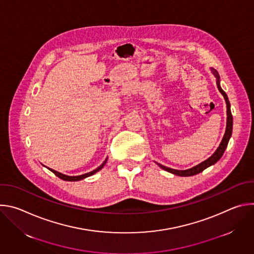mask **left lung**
I'll list each match as a JSON object with an SVG mask.
<instances>
[{
  "mask_svg": "<svg viewBox=\"0 0 254 254\" xmlns=\"http://www.w3.org/2000/svg\"><path fill=\"white\" fill-rule=\"evenodd\" d=\"M213 73L214 75L216 76L217 78V87H218L219 91L222 93V95L224 96L225 98V101H226V104H227V125H226V130H225V134L222 138V141L220 143V146L218 147V149L216 150V152L206 161L202 162L201 164L197 165L196 167L194 168H191L189 170H184V171H180V170H174V169H171V168H168V167H165L161 164H158L160 166V168H162L163 170L165 171H168L172 174H175V175H178V176H182V177H188V176H194V175H197L201 172H203L205 169H207L208 167H210L211 165H214L216 162H218L220 160V158L223 156L224 152H225V149L227 148V144H228V141H229V138L232 134V127H233V119H232V114H231V111H230V102L228 100V97H227V94L222 90V88L220 87V84H219V74L218 72H217L215 69H213Z\"/></svg>",
  "mask_w": 254,
  "mask_h": 254,
  "instance_id": "obj_1",
  "label": "left lung"
}]
</instances>
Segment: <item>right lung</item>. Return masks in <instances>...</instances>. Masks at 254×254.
<instances>
[{"mask_svg":"<svg viewBox=\"0 0 254 254\" xmlns=\"http://www.w3.org/2000/svg\"><path fill=\"white\" fill-rule=\"evenodd\" d=\"M105 163H106V160H105V161L102 163V165L99 166L97 169H95V170H93V171H91V172H89V173H86V174H83V175H80V176H73V177H72V176L63 175V174H61V173H59V172H56V171H54V170H52V169H49V170H50L51 172H53L58 178L64 180V181H70V182H72V181H79V180H82V179H84V178H86V177H89V176L95 174L96 172H98L99 170L102 169V167L105 165Z\"/></svg>","mask_w":254,"mask_h":254,"instance_id":"obj_1","label":"right lung"}]
</instances>
